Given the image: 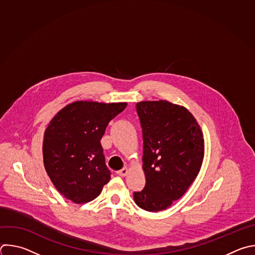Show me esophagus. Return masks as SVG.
Instances as JSON below:
<instances>
[{
	"mask_svg": "<svg viewBox=\"0 0 255 255\" xmlns=\"http://www.w3.org/2000/svg\"><path fill=\"white\" fill-rule=\"evenodd\" d=\"M128 168L127 167H124L123 169H121V170H119V171H117L116 173H117V175H119V176H126L127 174H128Z\"/></svg>",
	"mask_w": 255,
	"mask_h": 255,
	"instance_id": "34e87169",
	"label": "esophagus"
}]
</instances>
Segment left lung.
I'll list each match as a JSON object with an SVG mask.
<instances>
[{
	"label": "left lung",
	"mask_w": 255,
	"mask_h": 255,
	"mask_svg": "<svg viewBox=\"0 0 255 255\" xmlns=\"http://www.w3.org/2000/svg\"><path fill=\"white\" fill-rule=\"evenodd\" d=\"M143 136L146 184L134 192L142 209L158 212L171 206L197 177L204 158V138L194 116L166 100L136 104Z\"/></svg>",
	"instance_id": "1"
}]
</instances>
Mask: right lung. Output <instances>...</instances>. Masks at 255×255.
Returning <instances> with one entry per match:
<instances>
[{
  "label": "right lung",
  "mask_w": 255,
  "mask_h": 255,
  "mask_svg": "<svg viewBox=\"0 0 255 255\" xmlns=\"http://www.w3.org/2000/svg\"><path fill=\"white\" fill-rule=\"evenodd\" d=\"M126 102L76 101L61 109L44 133L43 161L56 189L77 204L98 197L110 180L100 143Z\"/></svg>",
  "instance_id": "right-lung-1"
}]
</instances>
